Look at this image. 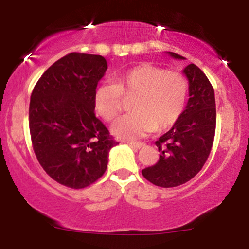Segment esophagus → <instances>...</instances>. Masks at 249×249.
<instances>
[{
  "mask_svg": "<svg viewBox=\"0 0 249 249\" xmlns=\"http://www.w3.org/2000/svg\"><path fill=\"white\" fill-rule=\"evenodd\" d=\"M127 144L131 145V146L134 148H141L142 146H145L144 142H127Z\"/></svg>",
  "mask_w": 249,
  "mask_h": 249,
  "instance_id": "esophagus-1",
  "label": "esophagus"
}]
</instances>
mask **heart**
Instances as JSON below:
<instances>
[{
    "instance_id": "1",
    "label": "heart",
    "mask_w": 249,
    "mask_h": 249,
    "mask_svg": "<svg viewBox=\"0 0 249 249\" xmlns=\"http://www.w3.org/2000/svg\"><path fill=\"white\" fill-rule=\"evenodd\" d=\"M123 96L133 97L128 113L112 126L117 137L139 138L156 128L173 126L185 110L188 82L182 73L150 63L123 71L115 84H102L96 89L93 104L99 116L112 122L123 111Z\"/></svg>"
}]
</instances>
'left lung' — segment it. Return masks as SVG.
Segmentation results:
<instances>
[{
	"mask_svg": "<svg viewBox=\"0 0 249 249\" xmlns=\"http://www.w3.org/2000/svg\"><path fill=\"white\" fill-rule=\"evenodd\" d=\"M182 59L178 53H170ZM190 82L186 108L168 132L154 144L160 152L153 166L142 171L144 178L159 187H177L198 174L212 150L216 125L214 89L196 64L184 69Z\"/></svg>",
	"mask_w": 249,
	"mask_h": 249,
	"instance_id": "1",
	"label": "left lung"
}]
</instances>
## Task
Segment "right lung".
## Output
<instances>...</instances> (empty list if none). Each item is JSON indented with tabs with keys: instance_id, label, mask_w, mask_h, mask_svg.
Returning a JSON list of instances; mask_svg holds the SVG:
<instances>
[{
	"instance_id": "obj_1",
	"label": "right lung",
	"mask_w": 249,
	"mask_h": 249,
	"mask_svg": "<svg viewBox=\"0 0 249 249\" xmlns=\"http://www.w3.org/2000/svg\"><path fill=\"white\" fill-rule=\"evenodd\" d=\"M107 69L103 56L68 53L45 70L31 92L34 152L48 176L67 187L96 182L118 144L95 115L93 96Z\"/></svg>"
}]
</instances>
